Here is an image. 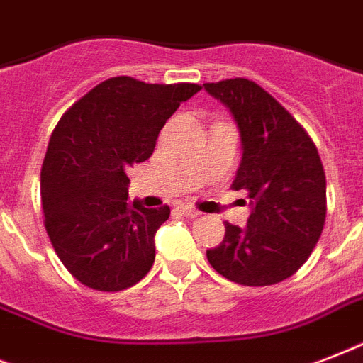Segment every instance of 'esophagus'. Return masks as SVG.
Returning <instances> with one entry per match:
<instances>
[{"label":"esophagus","mask_w":363,"mask_h":363,"mask_svg":"<svg viewBox=\"0 0 363 363\" xmlns=\"http://www.w3.org/2000/svg\"><path fill=\"white\" fill-rule=\"evenodd\" d=\"M179 213H181L182 216H188V218H198V216L201 215L199 211H196L194 207H190V205H181V207H179Z\"/></svg>","instance_id":"obj_1"}]
</instances>
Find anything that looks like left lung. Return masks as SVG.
<instances>
[{
    "label": "left lung",
    "instance_id": "obj_1",
    "mask_svg": "<svg viewBox=\"0 0 363 363\" xmlns=\"http://www.w3.org/2000/svg\"><path fill=\"white\" fill-rule=\"evenodd\" d=\"M232 113L241 164L232 186L247 190L245 228L226 222L224 241L207 250L213 269L245 286L294 275L313 252L326 220V175L315 143L273 96L248 79L203 84Z\"/></svg>",
    "mask_w": 363,
    "mask_h": 363
}]
</instances>
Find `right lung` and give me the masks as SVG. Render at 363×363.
<instances>
[{"label": "right lung", "mask_w": 363, "mask_h": 363, "mask_svg": "<svg viewBox=\"0 0 363 363\" xmlns=\"http://www.w3.org/2000/svg\"><path fill=\"white\" fill-rule=\"evenodd\" d=\"M201 86L115 77L90 90L58 122L41 169L45 228L82 284L118 292L154 264V235L169 207L128 199L125 171L150 158L160 130Z\"/></svg>", "instance_id": "add662e5"}]
</instances>
